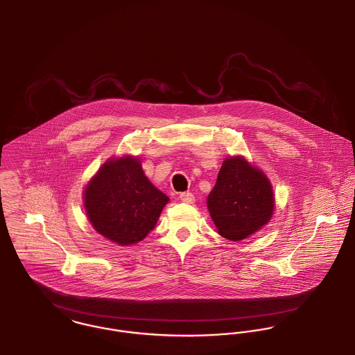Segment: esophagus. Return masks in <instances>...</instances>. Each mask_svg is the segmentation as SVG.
Returning a JSON list of instances; mask_svg holds the SVG:
<instances>
[{"instance_id":"34e87169","label":"esophagus","mask_w":355,"mask_h":355,"mask_svg":"<svg viewBox=\"0 0 355 355\" xmlns=\"http://www.w3.org/2000/svg\"><path fill=\"white\" fill-rule=\"evenodd\" d=\"M179 198H180V200L184 202V203H193V200H195V196H193L191 192H182V193L179 195Z\"/></svg>"}]
</instances>
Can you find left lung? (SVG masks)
<instances>
[{
    "label": "left lung",
    "instance_id": "obj_1",
    "mask_svg": "<svg viewBox=\"0 0 355 355\" xmlns=\"http://www.w3.org/2000/svg\"><path fill=\"white\" fill-rule=\"evenodd\" d=\"M207 207L218 233L227 239H245L265 226L275 210L269 179L243 157L223 162Z\"/></svg>",
    "mask_w": 355,
    "mask_h": 355
}]
</instances>
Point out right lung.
I'll return each instance as SVG.
<instances>
[{
    "instance_id": "add662e5",
    "label": "right lung",
    "mask_w": 355,
    "mask_h": 355,
    "mask_svg": "<svg viewBox=\"0 0 355 355\" xmlns=\"http://www.w3.org/2000/svg\"><path fill=\"white\" fill-rule=\"evenodd\" d=\"M83 198L95 230L122 246L148 236L169 200L132 156L106 162L86 186Z\"/></svg>"
}]
</instances>
